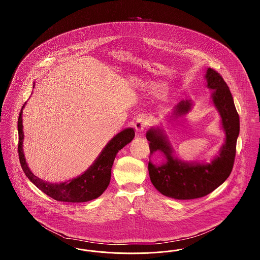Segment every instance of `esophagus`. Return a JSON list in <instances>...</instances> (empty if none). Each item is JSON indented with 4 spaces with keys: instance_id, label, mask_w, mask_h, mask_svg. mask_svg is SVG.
I'll return each mask as SVG.
<instances>
[{
    "instance_id": "obj_1",
    "label": "esophagus",
    "mask_w": 260,
    "mask_h": 260,
    "mask_svg": "<svg viewBox=\"0 0 260 260\" xmlns=\"http://www.w3.org/2000/svg\"><path fill=\"white\" fill-rule=\"evenodd\" d=\"M146 124H147V122H146V120L144 118H138L136 120V123H135V127H136V132L138 134L142 133L145 129V127H146Z\"/></svg>"
}]
</instances>
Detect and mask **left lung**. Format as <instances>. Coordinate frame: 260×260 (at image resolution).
<instances>
[{
    "instance_id": "1",
    "label": "left lung",
    "mask_w": 260,
    "mask_h": 260,
    "mask_svg": "<svg viewBox=\"0 0 260 260\" xmlns=\"http://www.w3.org/2000/svg\"><path fill=\"white\" fill-rule=\"evenodd\" d=\"M207 87L212 90L211 100L221 118L225 140L218 154L210 162L187 161L179 159L165 129L152 126L146 133L150 155L159 151L166 161L161 165L148 162L152 184L162 195L177 200H192L207 196L228 178L232 172L236 155L240 119L230 89L220 74L208 68L205 75ZM191 100H180L173 106L172 117L177 119L192 110ZM151 157V156H150Z\"/></svg>"
}]
</instances>
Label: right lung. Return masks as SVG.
Here are the masks:
<instances>
[{
  "label": "right lung",
  "instance_id": "right-lung-1",
  "mask_svg": "<svg viewBox=\"0 0 260 260\" xmlns=\"http://www.w3.org/2000/svg\"><path fill=\"white\" fill-rule=\"evenodd\" d=\"M34 86L35 83L33 88ZM25 104L20 110L17 123L18 156L21 168L29 180L45 194L56 201L84 203L99 198L110 183L112 166L117 153L134 139L136 135L135 129L127 127L114 136L100 152L92 165L81 175L61 183H50L33 174L26 162L23 152L24 134L22 124V113Z\"/></svg>",
  "mask_w": 260,
  "mask_h": 260
}]
</instances>
